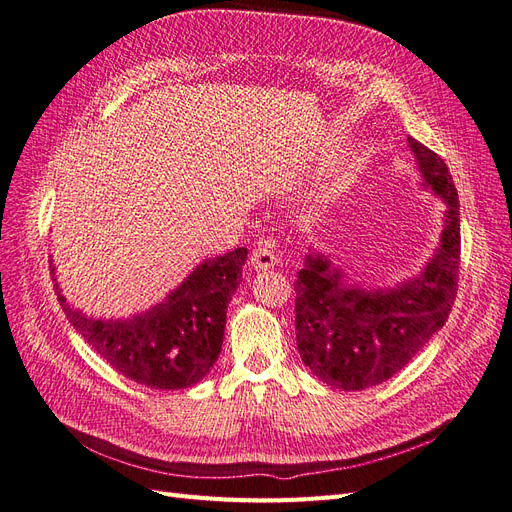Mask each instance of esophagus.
Here are the masks:
<instances>
[{
	"label": "esophagus",
	"instance_id": "obj_1",
	"mask_svg": "<svg viewBox=\"0 0 512 512\" xmlns=\"http://www.w3.org/2000/svg\"><path fill=\"white\" fill-rule=\"evenodd\" d=\"M252 267L256 269V271H267V269H271V267H275L277 265V254L273 252V247L271 245H258L256 250L252 252Z\"/></svg>",
	"mask_w": 512,
	"mask_h": 512
}]
</instances>
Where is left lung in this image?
Instances as JSON below:
<instances>
[{
	"label": "left lung",
	"instance_id": "obj_1",
	"mask_svg": "<svg viewBox=\"0 0 512 512\" xmlns=\"http://www.w3.org/2000/svg\"><path fill=\"white\" fill-rule=\"evenodd\" d=\"M408 147L421 185L444 203L440 243L423 271L395 286L350 282L309 247L294 282V329L301 361L324 384L363 391L393 378L451 314L459 280V198L444 160L416 138Z\"/></svg>",
	"mask_w": 512,
	"mask_h": 512
}]
</instances>
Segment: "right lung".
<instances>
[{"instance_id":"1","label":"right lung","mask_w":512,"mask_h":512,"mask_svg":"<svg viewBox=\"0 0 512 512\" xmlns=\"http://www.w3.org/2000/svg\"><path fill=\"white\" fill-rule=\"evenodd\" d=\"M245 247L205 258L185 280L145 312L96 318L68 303L51 273L57 301L85 342L126 378L158 391L188 389L203 380L224 342L226 307L241 284Z\"/></svg>"}]
</instances>
